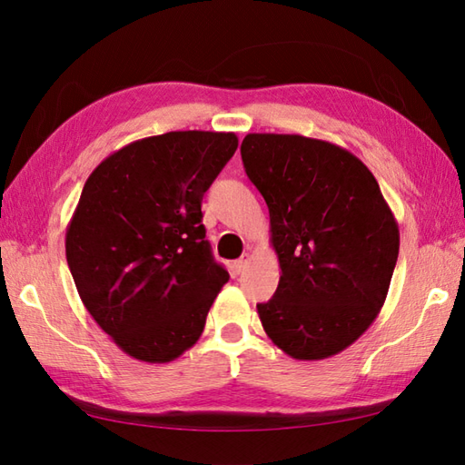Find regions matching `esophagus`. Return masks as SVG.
<instances>
[{"mask_svg": "<svg viewBox=\"0 0 465 465\" xmlns=\"http://www.w3.org/2000/svg\"><path fill=\"white\" fill-rule=\"evenodd\" d=\"M248 263H250V253H245V255H242V258L233 263V273L235 275H240V273H243V270L248 268Z\"/></svg>", "mask_w": 465, "mask_h": 465, "instance_id": "esophagus-1", "label": "esophagus"}]
</instances>
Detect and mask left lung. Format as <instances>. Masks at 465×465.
<instances>
[{"label": "left lung", "mask_w": 465, "mask_h": 465, "mask_svg": "<svg viewBox=\"0 0 465 465\" xmlns=\"http://www.w3.org/2000/svg\"><path fill=\"white\" fill-rule=\"evenodd\" d=\"M242 162L270 210L280 283L258 313L293 360L343 351L378 318L400 230L373 173L343 147L295 134H248Z\"/></svg>", "instance_id": "left-lung-1"}]
</instances>
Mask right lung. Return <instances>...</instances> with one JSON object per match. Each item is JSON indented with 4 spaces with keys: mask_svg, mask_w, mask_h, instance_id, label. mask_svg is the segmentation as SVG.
I'll use <instances>...</instances> for the list:
<instances>
[{
    "mask_svg": "<svg viewBox=\"0 0 465 465\" xmlns=\"http://www.w3.org/2000/svg\"><path fill=\"white\" fill-rule=\"evenodd\" d=\"M238 150L225 132L137 140L87 177L65 233L77 293L132 358L167 363L200 340L230 273L212 255L202 200Z\"/></svg>",
    "mask_w": 465,
    "mask_h": 465,
    "instance_id": "1",
    "label": "right lung"
}]
</instances>
